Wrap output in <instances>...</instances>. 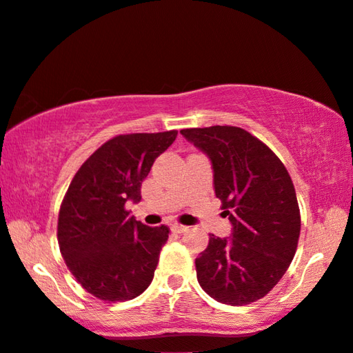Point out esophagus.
<instances>
[{
	"instance_id": "34e87169",
	"label": "esophagus",
	"mask_w": 353,
	"mask_h": 353,
	"mask_svg": "<svg viewBox=\"0 0 353 353\" xmlns=\"http://www.w3.org/2000/svg\"><path fill=\"white\" fill-rule=\"evenodd\" d=\"M170 228H172V231H175V233L181 234V233H186L189 227H186V225H180V223H172Z\"/></svg>"
}]
</instances>
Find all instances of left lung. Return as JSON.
Listing matches in <instances>:
<instances>
[{"instance_id":"obj_1","label":"left lung","mask_w":353,"mask_h":353,"mask_svg":"<svg viewBox=\"0 0 353 353\" xmlns=\"http://www.w3.org/2000/svg\"><path fill=\"white\" fill-rule=\"evenodd\" d=\"M211 161L216 197L230 238L211 234L195 259L197 280L221 303L242 307L264 297L290 268L300 211L286 167L268 145L238 126L180 131Z\"/></svg>"}]
</instances>
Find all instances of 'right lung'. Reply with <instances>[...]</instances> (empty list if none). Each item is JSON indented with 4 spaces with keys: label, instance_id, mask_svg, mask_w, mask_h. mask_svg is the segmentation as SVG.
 <instances>
[{
    "label": "right lung",
    "instance_id": "1",
    "mask_svg": "<svg viewBox=\"0 0 353 353\" xmlns=\"http://www.w3.org/2000/svg\"><path fill=\"white\" fill-rule=\"evenodd\" d=\"M178 131L115 136L79 167L63 197L57 241L81 286L105 302L131 300L147 290L169 228L130 217L143 178Z\"/></svg>",
    "mask_w": 353,
    "mask_h": 353
}]
</instances>
